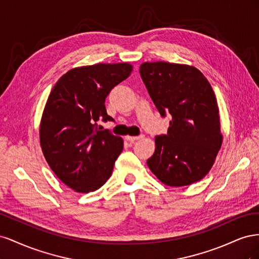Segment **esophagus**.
Instances as JSON below:
<instances>
[{
	"label": "esophagus",
	"mask_w": 259,
	"mask_h": 259,
	"mask_svg": "<svg viewBox=\"0 0 259 259\" xmlns=\"http://www.w3.org/2000/svg\"><path fill=\"white\" fill-rule=\"evenodd\" d=\"M143 137H144L143 135H139V136H126V137H125V139H126L130 144H134L136 140L143 138Z\"/></svg>",
	"instance_id": "obj_1"
}]
</instances>
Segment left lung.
<instances>
[{
	"label": "left lung",
	"instance_id": "1",
	"mask_svg": "<svg viewBox=\"0 0 259 259\" xmlns=\"http://www.w3.org/2000/svg\"><path fill=\"white\" fill-rule=\"evenodd\" d=\"M139 72L161 116L170 115L167 134L155 136L149 168L167 186L199 182L223 143L213 89L201 71L187 65L144 62Z\"/></svg>",
	"mask_w": 259,
	"mask_h": 259
}]
</instances>
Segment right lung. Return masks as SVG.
<instances>
[{
	"label": "right lung",
	"instance_id": "obj_1",
	"mask_svg": "<svg viewBox=\"0 0 259 259\" xmlns=\"http://www.w3.org/2000/svg\"><path fill=\"white\" fill-rule=\"evenodd\" d=\"M132 71L126 62L74 68L50 94L40 126L42 151L56 176L77 192L99 189L112 174L123 139L101 131L98 121H113L105 100Z\"/></svg>",
	"mask_w": 259,
	"mask_h": 259
}]
</instances>
